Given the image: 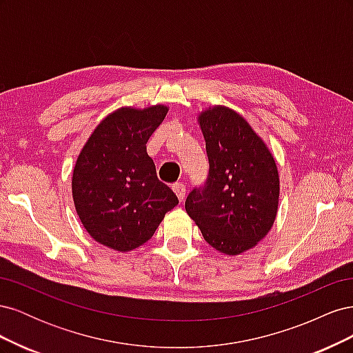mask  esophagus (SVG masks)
I'll use <instances>...</instances> for the list:
<instances>
[{
    "instance_id": "1",
    "label": "esophagus",
    "mask_w": 353,
    "mask_h": 353,
    "mask_svg": "<svg viewBox=\"0 0 353 353\" xmlns=\"http://www.w3.org/2000/svg\"><path fill=\"white\" fill-rule=\"evenodd\" d=\"M174 191H175V194H176V197H178V200H179V201H184L185 193H187L185 185H184V184H175V185H174Z\"/></svg>"
}]
</instances>
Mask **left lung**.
Listing matches in <instances>:
<instances>
[{
    "label": "left lung",
    "mask_w": 353,
    "mask_h": 353,
    "mask_svg": "<svg viewBox=\"0 0 353 353\" xmlns=\"http://www.w3.org/2000/svg\"><path fill=\"white\" fill-rule=\"evenodd\" d=\"M209 174L185 200L203 237L225 254L252 249L271 230L280 179L268 147L243 116L216 105L199 116Z\"/></svg>",
    "instance_id": "8db88e82"
}]
</instances>
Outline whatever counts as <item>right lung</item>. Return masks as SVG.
I'll return each instance as SVG.
<instances>
[{
	"mask_svg": "<svg viewBox=\"0 0 353 353\" xmlns=\"http://www.w3.org/2000/svg\"><path fill=\"white\" fill-rule=\"evenodd\" d=\"M166 105L123 108L95 128L72 176L74 208L90 236L130 252L150 240L178 197L156 175L147 141L162 123Z\"/></svg>",
	"mask_w": 353,
	"mask_h": 353,
	"instance_id": "right-lung-1",
	"label": "right lung"
}]
</instances>
